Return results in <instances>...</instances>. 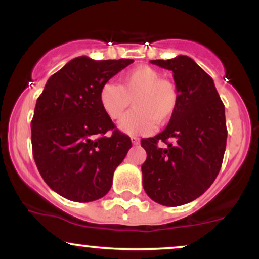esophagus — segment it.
<instances>
[{
	"instance_id": "obj_1",
	"label": "esophagus",
	"mask_w": 259,
	"mask_h": 259,
	"mask_svg": "<svg viewBox=\"0 0 259 259\" xmlns=\"http://www.w3.org/2000/svg\"><path fill=\"white\" fill-rule=\"evenodd\" d=\"M132 142H133V145H139L140 144V139L136 138V136H133Z\"/></svg>"
}]
</instances>
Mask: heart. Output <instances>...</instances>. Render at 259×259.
Here are the masks:
<instances>
[{
	"instance_id": "obj_1",
	"label": "heart",
	"mask_w": 259,
	"mask_h": 259,
	"mask_svg": "<svg viewBox=\"0 0 259 259\" xmlns=\"http://www.w3.org/2000/svg\"><path fill=\"white\" fill-rule=\"evenodd\" d=\"M100 102L112 120L123 117L127 107L135 109L119 121V129L127 135H145L173 118L179 103L177 85L148 65H139L120 76L119 85L106 82L101 88Z\"/></svg>"
}]
</instances>
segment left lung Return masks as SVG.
Instances as JSON below:
<instances>
[{
  "instance_id": "obj_1",
  "label": "left lung",
  "mask_w": 259,
  "mask_h": 259,
  "mask_svg": "<svg viewBox=\"0 0 259 259\" xmlns=\"http://www.w3.org/2000/svg\"><path fill=\"white\" fill-rule=\"evenodd\" d=\"M151 63L173 72L179 103L162 133L141 140L147 153L142 185L154 202L177 207L204 194L221 170L228 136L225 108L213 79L194 59L178 56ZM159 142L167 146L159 148Z\"/></svg>"
}]
</instances>
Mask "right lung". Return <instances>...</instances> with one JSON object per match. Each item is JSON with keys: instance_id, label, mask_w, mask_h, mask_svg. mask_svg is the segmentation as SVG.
I'll use <instances>...</instances> for the list:
<instances>
[{"instance_id": "1", "label": "right lung", "mask_w": 259, "mask_h": 259, "mask_svg": "<svg viewBox=\"0 0 259 259\" xmlns=\"http://www.w3.org/2000/svg\"><path fill=\"white\" fill-rule=\"evenodd\" d=\"M133 62L76 57L47 80L38 96L31 120L32 156L45 183L67 200L103 197L132 147L129 136L103 111L100 91Z\"/></svg>"}]
</instances>
